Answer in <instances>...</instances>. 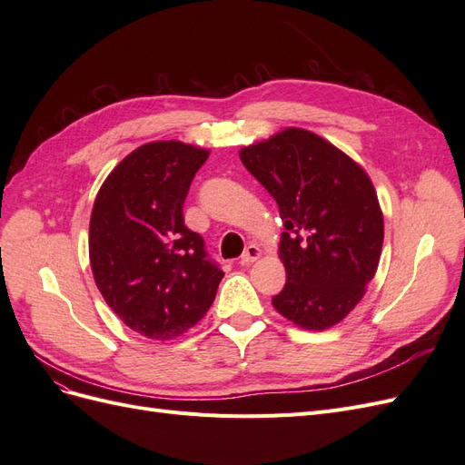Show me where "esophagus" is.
<instances>
[{
  "label": "esophagus",
  "mask_w": 465,
  "mask_h": 465,
  "mask_svg": "<svg viewBox=\"0 0 465 465\" xmlns=\"http://www.w3.org/2000/svg\"><path fill=\"white\" fill-rule=\"evenodd\" d=\"M260 256H262V250H260L256 244H250V246L244 250V254L241 256V263H242V265H250L252 262H256Z\"/></svg>",
  "instance_id": "obj_1"
}]
</instances>
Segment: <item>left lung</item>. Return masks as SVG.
Here are the masks:
<instances>
[{
    "mask_svg": "<svg viewBox=\"0 0 465 465\" xmlns=\"http://www.w3.org/2000/svg\"><path fill=\"white\" fill-rule=\"evenodd\" d=\"M241 161L277 202L287 283L275 311L304 330L341 322L374 277L384 217L367 173L320 135L287 128L241 149Z\"/></svg>",
    "mask_w": 465,
    "mask_h": 465,
    "instance_id": "left-lung-1",
    "label": "left lung"
}]
</instances>
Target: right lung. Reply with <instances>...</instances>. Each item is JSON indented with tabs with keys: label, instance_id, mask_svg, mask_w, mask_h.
Here are the masks:
<instances>
[{
	"label": "right lung",
	"instance_id": "1",
	"mask_svg": "<svg viewBox=\"0 0 465 465\" xmlns=\"http://www.w3.org/2000/svg\"><path fill=\"white\" fill-rule=\"evenodd\" d=\"M209 151L180 142L137 147L108 174L89 224L94 283L114 314L149 340L198 323L223 279L182 207Z\"/></svg>",
	"mask_w": 465,
	"mask_h": 465
}]
</instances>
